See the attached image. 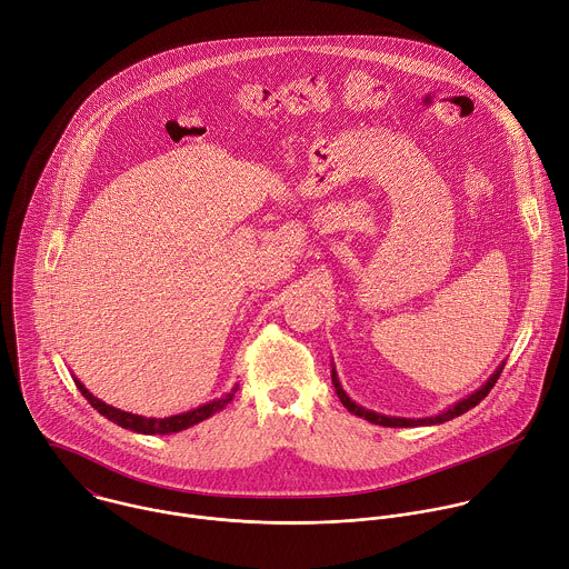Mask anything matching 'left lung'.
<instances>
[{"label":"left lung","instance_id":"8db88e82","mask_svg":"<svg viewBox=\"0 0 569 569\" xmlns=\"http://www.w3.org/2000/svg\"><path fill=\"white\" fill-rule=\"evenodd\" d=\"M502 368H505V361H502V363L491 372L489 380H487L478 391H473L471 396L462 398L460 402H456V405H453V407H449L447 411H442V413H438V416H431V418H418V420H416V418H393V416H382V413L368 411V409H363V407L355 405V402L346 396L343 387L339 385V377H337L335 366H332L330 377H332V387H335L337 398H339V400H341V405H343L352 416H357V418H363V420H368V422H372V425H380V427H431V425L449 422V420H453V418H458V416L467 413V411H469V409H473L476 405H480V402L489 396V391L493 389V385L498 382V377H500Z\"/></svg>","mask_w":569,"mask_h":569}]
</instances>
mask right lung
Returning a JSON list of instances; mask_svg holds the SVG:
<instances>
[{
	"label": "right lung",
	"mask_w": 569,
	"mask_h": 569,
	"mask_svg": "<svg viewBox=\"0 0 569 569\" xmlns=\"http://www.w3.org/2000/svg\"><path fill=\"white\" fill-rule=\"evenodd\" d=\"M73 382H76L78 391L87 398V402H89L100 416H104L107 420H111L113 425H118V427H122V429H129V431H133V433H144V436L178 433V431H184V429H189V427H194V425H199V422L212 418L214 413L223 411V409L232 402V398H234V393H237V389H239V385H234L232 391H228V393L221 396L219 400H212V402H208V405H201V407H197V409H192V411H184V413H178V416H169V418H144V416H136V413L120 411V409H116V407H111V405L98 400L93 393H89V389H84V385L78 380V377H73Z\"/></svg>",
	"instance_id": "obj_1"
}]
</instances>
